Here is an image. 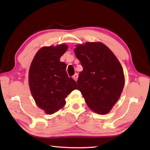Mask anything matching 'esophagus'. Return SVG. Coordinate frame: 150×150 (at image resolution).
Segmentation results:
<instances>
[{
  "mask_svg": "<svg viewBox=\"0 0 150 150\" xmlns=\"http://www.w3.org/2000/svg\"><path fill=\"white\" fill-rule=\"evenodd\" d=\"M78 77H79V75H78L77 73H75V74L73 76V79H74L75 81H77V79H78Z\"/></svg>",
  "mask_w": 150,
  "mask_h": 150,
  "instance_id": "obj_1",
  "label": "esophagus"
}]
</instances>
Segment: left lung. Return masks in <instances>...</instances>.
Returning a JSON list of instances; mask_svg holds the SVG:
<instances>
[{
	"label": "left lung",
	"instance_id": "1",
	"mask_svg": "<svg viewBox=\"0 0 150 150\" xmlns=\"http://www.w3.org/2000/svg\"><path fill=\"white\" fill-rule=\"evenodd\" d=\"M76 57L83 70L77 84L88 107L104 115L119 100L124 85L122 67L113 52L100 42L77 45Z\"/></svg>",
	"mask_w": 150,
	"mask_h": 150
}]
</instances>
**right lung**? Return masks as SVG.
<instances>
[{
  "label": "right lung",
  "mask_w": 150,
  "mask_h": 150,
  "mask_svg": "<svg viewBox=\"0 0 150 150\" xmlns=\"http://www.w3.org/2000/svg\"><path fill=\"white\" fill-rule=\"evenodd\" d=\"M68 46L66 44L43 47L38 51L29 71V85L37 105L47 114H53L66 104L65 98L77 89L69 77L66 64L60 61Z\"/></svg>",
  "instance_id": "obj_1"
}]
</instances>
